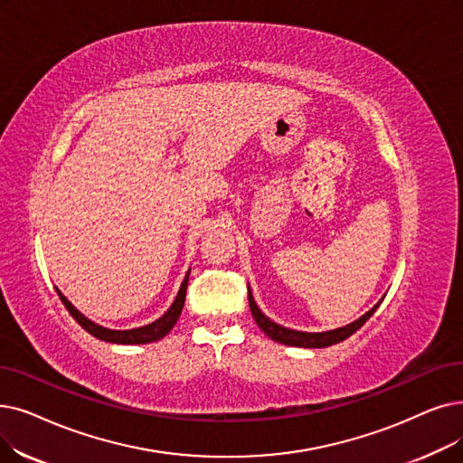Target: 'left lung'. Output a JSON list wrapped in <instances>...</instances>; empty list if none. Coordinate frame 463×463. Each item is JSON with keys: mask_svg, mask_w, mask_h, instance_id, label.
Returning <instances> with one entry per match:
<instances>
[{"mask_svg": "<svg viewBox=\"0 0 463 463\" xmlns=\"http://www.w3.org/2000/svg\"><path fill=\"white\" fill-rule=\"evenodd\" d=\"M248 300H250V310H251L255 324L265 331L267 336L276 340V343L288 345V346H298V348H326V346H331V345H336V343H343L345 338H348L361 326H364L365 321L374 314V310L380 307V303H378L365 316H361L359 319L354 321V324H350L346 327H340V329L327 331V333H303V331H293V329H288V327H281V326L274 324V321H270L263 312L257 308L250 288H248Z\"/></svg>", "mask_w": 463, "mask_h": 463, "instance_id": "8db88e82", "label": "left lung"}]
</instances>
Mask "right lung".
I'll return each instance as SVG.
<instances>
[{
    "instance_id": "1",
    "label": "right lung",
    "mask_w": 463,
    "mask_h": 463,
    "mask_svg": "<svg viewBox=\"0 0 463 463\" xmlns=\"http://www.w3.org/2000/svg\"><path fill=\"white\" fill-rule=\"evenodd\" d=\"M187 284H189V274L185 276L182 288H179V293L174 300V305L170 307V310L163 317H158L156 321H153V324H149V326L137 327V329H128V331H113V329H106L102 326L92 324L90 319H87L81 312L71 307V303L62 293H60L58 289H56V293H58L60 300L64 303V307L68 308V312L73 316L77 324L81 326L87 333H90L92 336H96L99 340H106V343H115V345H147V343H155V340H160L163 336H166L170 333V329L175 326V321H177L179 314H182L184 305H185Z\"/></svg>"
}]
</instances>
